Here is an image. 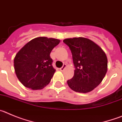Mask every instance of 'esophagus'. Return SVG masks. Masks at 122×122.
Here are the masks:
<instances>
[{
	"instance_id": "esophagus-1",
	"label": "esophagus",
	"mask_w": 122,
	"mask_h": 122,
	"mask_svg": "<svg viewBox=\"0 0 122 122\" xmlns=\"http://www.w3.org/2000/svg\"><path fill=\"white\" fill-rule=\"evenodd\" d=\"M66 67V64H63V66H62V67H61L60 68V71H63V70H64L65 69V68Z\"/></svg>"
}]
</instances>
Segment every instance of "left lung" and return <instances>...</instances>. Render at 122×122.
Listing matches in <instances>:
<instances>
[{
  "mask_svg": "<svg viewBox=\"0 0 122 122\" xmlns=\"http://www.w3.org/2000/svg\"><path fill=\"white\" fill-rule=\"evenodd\" d=\"M72 53L75 70L73 78L67 81L71 89L79 93L92 91L103 81L107 73L105 52L93 41L83 37L63 41Z\"/></svg>",
  "mask_w": 122,
  "mask_h": 122,
  "instance_id": "1",
  "label": "left lung"
}]
</instances>
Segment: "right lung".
I'll return each mask as SVG.
<instances>
[{"label":"right lung","instance_id":"obj_1","mask_svg":"<svg viewBox=\"0 0 122 122\" xmlns=\"http://www.w3.org/2000/svg\"><path fill=\"white\" fill-rule=\"evenodd\" d=\"M60 40L37 37L18 51L14 59L17 77L25 87L41 90L50 82L56 70L52 65L50 54Z\"/></svg>","mask_w":122,"mask_h":122}]
</instances>
